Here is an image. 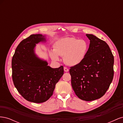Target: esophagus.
I'll list each match as a JSON object with an SVG mask.
<instances>
[{"instance_id": "obj_1", "label": "esophagus", "mask_w": 123, "mask_h": 123, "mask_svg": "<svg viewBox=\"0 0 123 123\" xmlns=\"http://www.w3.org/2000/svg\"><path fill=\"white\" fill-rule=\"evenodd\" d=\"M64 71L66 72L69 71V69H68L67 68V67H64Z\"/></svg>"}]
</instances>
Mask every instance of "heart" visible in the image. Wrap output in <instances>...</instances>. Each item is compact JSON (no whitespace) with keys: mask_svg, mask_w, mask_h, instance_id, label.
Wrapping results in <instances>:
<instances>
[{"mask_svg":"<svg viewBox=\"0 0 123 123\" xmlns=\"http://www.w3.org/2000/svg\"><path fill=\"white\" fill-rule=\"evenodd\" d=\"M89 49V43L85 39L65 37L56 42L54 50L50 51L51 59L58 61L59 56H64V62L70 66L80 64L86 57Z\"/></svg>","mask_w":123,"mask_h":123,"instance_id":"1","label":"heart"}]
</instances>
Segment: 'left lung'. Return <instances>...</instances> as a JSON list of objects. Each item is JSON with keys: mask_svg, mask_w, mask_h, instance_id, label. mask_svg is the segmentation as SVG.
I'll return each mask as SVG.
<instances>
[{"mask_svg": "<svg viewBox=\"0 0 123 123\" xmlns=\"http://www.w3.org/2000/svg\"><path fill=\"white\" fill-rule=\"evenodd\" d=\"M86 36L90 40L86 56L80 64L71 67L69 72L75 94L91 101L102 97L112 82L114 57L105 42L93 34Z\"/></svg>", "mask_w": 123, "mask_h": 123, "instance_id": "8db88e82", "label": "left lung"}]
</instances>
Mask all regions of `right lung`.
<instances>
[{
    "mask_svg": "<svg viewBox=\"0 0 123 123\" xmlns=\"http://www.w3.org/2000/svg\"><path fill=\"white\" fill-rule=\"evenodd\" d=\"M46 36L33 34L22 40L12 60V79L15 87L29 102L41 103L52 95L55 85L64 74L62 66L52 68L46 61L38 57L35 47L46 43Z\"/></svg>",
    "mask_w": 123,
    "mask_h": 123,
    "instance_id": "right-lung-1",
    "label": "right lung"
}]
</instances>
